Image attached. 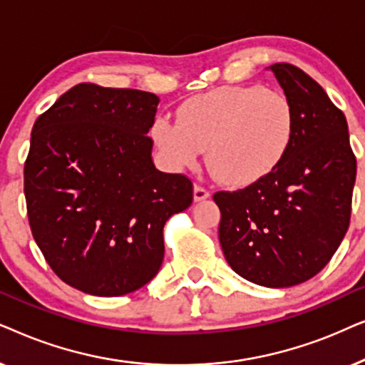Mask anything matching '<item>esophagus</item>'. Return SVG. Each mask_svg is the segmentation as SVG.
<instances>
[{
	"label": "esophagus",
	"mask_w": 365,
	"mask_h": 365,
	"mask_svg": "<svg viewBox=\"0 0 365 365\" xmlns=\"http://www.w3.org/2000/svg\"><path fill=\"white\" fill-rule=\"evenodd\" d=\"M208 197H210V192H208L207 188H203V187H200V185L193 187V198H195V202L207 200Z\"/></svg>",
	"instance_id": "34e87169"
}]
</instances>
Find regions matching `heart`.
<instances>
[{
  "mask_svg": "<svg viewBox=\"0 0 365 365\" xmlns=\"http://www.w3.org/2000/svg\"><path fill=\"white\" fill-rule=\"evenodd\" d=\"M295 135V110L284 93L264 85H230L193 96L177 121L157 116L155 147L173 170L193 168L202 150L218 182L255 185L284 163Z\"/></svg>",
  "mask_w": 365,
  "mask_h": 365,
  "instance_id": "1",
  "label": "heart"
}]
</instances>
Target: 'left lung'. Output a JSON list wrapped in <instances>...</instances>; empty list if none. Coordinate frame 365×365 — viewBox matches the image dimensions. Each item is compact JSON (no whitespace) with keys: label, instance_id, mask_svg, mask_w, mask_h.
I'll list each match as a JSON object with an SVG mask.
<instances>
[{"label":"left lung","instance_id":"1","mask_svg":"<svg viewBox=\"0 0 365 365\" xmlns=\"http://www.w3.org/2000/svg\"><path fill=\"white\" fill-rule=\"evenodd\" d=\"M295 110L284 163L255 185L217 192L218 239L228 265L264 287H292L317 275L346 235L356 155L346 116L322 86L290 63L270 66Z\"/></svg>","mask_w":365,"mask_h":365}]
</instances>
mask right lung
<instances>
[{
  "mask_svg": "<svg viewBox=\"0 0 365 365\" xmlns=\"http://www.w3.org/2000/svg\"><path fill=\"white\" fill-rule=\"evenodd\" d=\"M158 96L80 83L38 116L24 162L33 239L85 294L143 287L163 262V225L192 205V180L163 173L148 137Z\"/></svg>",
  "mask_w": 365,
  "mask_h": 365,
  "instance_id": "add662e5",
  "label": "right lung"
}]
</instances>
